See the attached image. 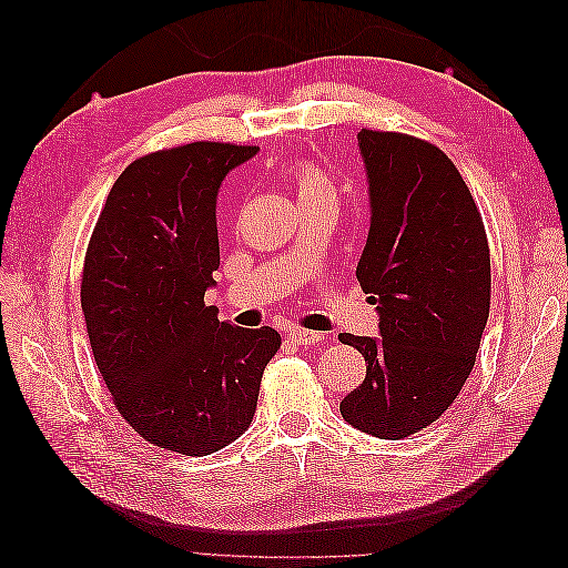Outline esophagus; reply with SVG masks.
Wrapping results in <instances>:
<instances>
[{
	"label": "esophagus",
	"instance_id": "1",
	"mask_svg": "<svg viewBox=\"0 0 568 568\" xmlns=\"http://www.w3.org/2000/svg\"><path fill=\"white\" fill-rule=\"evenodd\" d=\"M286 338H288L291 343H298V346H315V343H322V341H324V334L307 332V329H301V326H288V329H286Z\"/></svg>",
	"mask_w": 568,
	"mask_h": 568
}]
</instances>
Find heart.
<instances>
[{
	"label": "heart",
	"instance_id": "1",
	"mask_svg": "<svg viewBox=\"0 0 568 568\" xmlns=\"http://www.w3.org/2000/svg\"><path fill=\"white\" fill-rule=\"evenodd\" d=\"M294 180H296V189H298V199L305 196H322V194H334V182L326 178L320 168L305 163L298 165L294 170Z\"/></svg>",
	"mask_w": 568,
	"mask_h": 568
}]
</instances>
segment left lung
<instances>
[{
    "mask_svg": "<svg viewBox=\"0 0 568 568\" xmlns=\"http://www.w3.org/2000/svg\"><path fill=\"white\" fill-rule=\"evenodd\" d=\"M369 234L357 282L379 336L341 334L367 376L341 415L369 436L400 440L436 422L469 379L490 311L484 220L455 163L400 132H357Z\"/></svg>",
    "mask_w": 568,
    "mask_h": 568,
    "instance_id": "1",
    "label": "left lung"
}]
</instances>
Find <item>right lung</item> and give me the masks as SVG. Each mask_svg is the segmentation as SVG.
<instances>
[{
  "label": "right lung",
  "instance_id": "obj_1",
  "mask_svg": "<svg viewBox=\"0 0 568 568\" xmlns=\"http://www.w3.org/2000/svg\"><path fill=\"white\" fill-rule=\"evenodd\" d=\"M255 146L194 142L130 163L84 255L80 303L120 415L159 448L203 457L242 436L280 334L205 305L220 267L217 192Z\"/></svg>",
  "mask_w": 568,
  "mask_h": 568
}]
</instances>
